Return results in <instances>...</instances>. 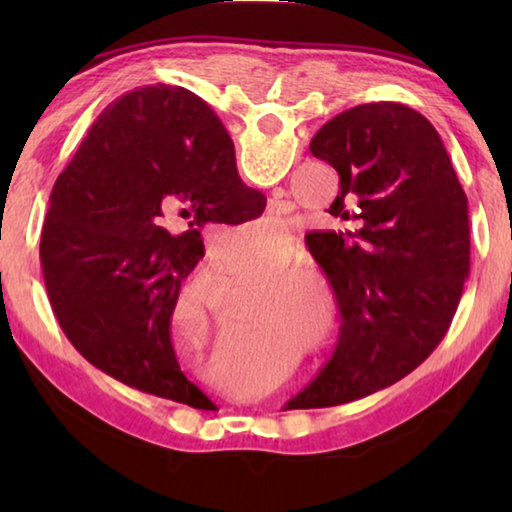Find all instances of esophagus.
<instances>
[{"instance_id":"1","label":"esophagus","mask_w":512,"mask_h":512,"mask_svg":"<svg viewBox=\"0 0 512 512\" xmlns=\"http://www.w3.org/2000/svg\"><path fill=\"white\" fill-rule=\"evenodd\" d=\"M277 198H280V196L275 194V201H268V212H271V214H280V207H277Z\"/></svg>"}]
</instances>
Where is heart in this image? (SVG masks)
Returning a JSON list of instances; mask_svg holds the SVG:
<instances>
[{"label":"heart","mask_w":512,"mask_h":512,"mask_svg":"<svg viewBox=\"0 0 512 512\" xmlns=\"http://www.w3.org/2000/svg\"><path fill=\"white\" fill-rule=\"evenodd\" d=\"M257 284L266 291H277V293H291L293 289H305L309 284V275L302 271V268L284 266L275 268V271H268L257 280Z\"/></svg>","instance_id":"b5f03b06"}]
</instances>
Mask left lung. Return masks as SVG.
Instances as JSON below:
<instances>
[{
  "instance_id": "8db88e82",
  "label": "left lung",
  "mask_w": 512,
  "mask_h": 512,
  "mask_svg": "<svg viewBox=\"0 0 512 512\" xmlns=\"http://www.w3.org/2000/svg\"><path fill=\"white\" fill-rule=\"evenodd\" d=\"M201 103L205 124L228 135ZM309 151L339 171V196L325 212L354 230L305 237L341 329L332 359L289 409L345 404L409 375L443 341L470 275L467 196L418 110L363 103L329 119Z\"/></svg>"
}]
</instances>
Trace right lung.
<instances>
[{"instance_id": "1", "label": "right lung", "mask_w": 512, "mask_h": 512, "mask_svg": "<svg viewBox=\"0 0 512 512\" xmlns=\"http://www.w3.org/2000/svg\"><path fill=\"white\" fill-rule=\"evenodd\" d=\"M264 207L196 94L149 85L110 103L58 176L40 239L69 343L126 386L207 409L171 345L180 282L205 255V223H244Z\"/></svg>"}]
</instances>
